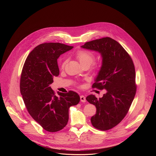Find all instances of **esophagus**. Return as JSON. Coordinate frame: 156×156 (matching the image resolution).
<instances>
[{"instance_id":"obj_1","label":"esophagus","mask_w":156,"mask_h":156,"mask_svg":"<svg viewBox=\"0 0 156 156\" xmlns=\"http://www.w3.org/2000/svg\"><path fill=\"white\" fill-rule=\"evenodd\" d=\"M80 100H81V102H86V98L84 96L81 95V96H80Z\"/></svg>"}]
</instances>
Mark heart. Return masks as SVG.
Here are the masks:
<instances>
[{"instance_id":"obj_1","label":"heart","mask_w":156,"mask_h":156,"mask_svg":"<svg viewBox=\"0 0 156 156\" xmlns=\"http://www.w3.org/2000/svg\"><path fill=\"white\" fill-rule=\"evenodd\" d=\"M75 57L78 59V60L79 61L81 65L82 66H90L92 64V63L94 62V58H95L94 55L92 52L86 50H81V51H77L75 54ZM66 63V60L64 58L61 63V67L62 69L65 67ZM100 67H101V64L99 63L95 64L94 65L95 69L98 70L100 69Z\"/></svg>"}]
</instances>
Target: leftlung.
Masks as SVG:
<instances>
[{
    "label": "left lung",
    "instance_id": "8db88e82",
    "mask_svg": "<svg viewBox=\"0 0 156 156\" xmlns=\"http://www.w3.org/2000/svg\"><path fill=\"white\" fill-rule=\"evenodd\" d=\"M82 48L98 52L102 65L93 87L105 90L102 98L91 94L86 100L96 107L91 118L96 128L105 131L117 125L125 117L136 91L135 69L127 52L115 40L103 37L86 42Z\"/></svg>",
    "mask_w": 156,
    "mask_h": 156
}]
</instances>
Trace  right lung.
I'll use <instances>...</instances> for the list:
<instances>
[{"label":"right lung","instance_id":"1","mask_svg":"<svg viewBox=\"0 0 156 156\" xmlns=\"http://www.w3.org/2000/svg\"><path fill=\"white\" fill-rule=\"evenodd\" d=\"M73 46L58 42L43 43L28 55L20 78V93L32 118L44 129L56 132L69 121V110L80 98L72 91L55 94L50 84L59 75L57 58Z\"/></svg>","mask_w":156,"mask_h":156}]
</instances>
